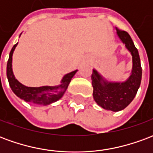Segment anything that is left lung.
Listing matches in <instances>:
<instances>
[{
    "mask_svg": "<svg viewBox=\"0 0 153 153\" xmlns=\"http://www.w3.org/2000/svg\"><path fill=\"white\" fill-rule=\"evenodd\" d=\"M115 29L119 38L131 54V74L124 82H110L93 69L92 85L93 98L98 106L107 111H120L128 106L136 96L141 83L142 67L138 49L135 47L131 37L127 32L120 30L116 27Z\"/></svg>",
    "mask_w": 153,
    "mask_h": 153,
    "instance_id": "obj_1",
    "label": "left lung"
}]
</instances>
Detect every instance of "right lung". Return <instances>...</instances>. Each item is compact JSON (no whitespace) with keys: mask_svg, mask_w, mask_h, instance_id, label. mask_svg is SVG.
I'll return each instance as SVG.
<instances>
[{"mask_svg":"<svg viewBox=\"0 0 153 153\" xmlns=\"http://www.w3.org/2000/svg\"><path fill=\"white\" fill-rule=\"evenodd\" d=\"M17 45L18 43H16L12 47L10 52L7 67H6V75H7L10 87L13 91V93L20 99L25 101L26 102H32L38 105H43V106L50 105L51 103L56 102L58 100L60 99L65 93L72 78L78 70H76L65 74L60 81V84L56 86H25L15 79L12 70V56Z\"/></svg>","mask_w":153,"mask_h":153,"instance_id":"1","label":"right lung"}]
</instances>
